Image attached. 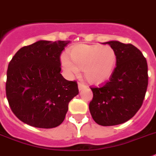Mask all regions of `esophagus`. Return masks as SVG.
I'll list each match as a JSON object with an SVG mask.
<instances>
[{
  "label": "esophagus",
  "instance_id": "esophagus-1",
  "mask_svg": "<svg viewBox=\"0 0 156 156\" xmlns=\"http://www.w3.org/2000/svg\"><path fill=\"white\" fill-rule=\"evenodd\" d=\"M86 87H87V86H86L85 84H83V83H78V88H79L80 91L84 89V88H86Z\"/></svg>",
  "mask_w": 156,
  "mask_h": 156
}]
</instances>
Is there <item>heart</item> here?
I'll return each mask as SVG.
<instances>
[{"mask_svg": "<svg viewBox=\"0 0 156 156\" xmlns=\"http://www.w3.org/2000/svg\"><path fill=\"white\" fill-rule=\"evenodd\" d=\"M64 69L69 75H76L83 69V75L91 83H101L108 80L115 71L117 56L109 45L78 44L69 51V58L61 59Z\"/></svg>", "mask_w": 156, "mask_h": 156, "instance_id": "obj_1", "label": "heart"}]
</instances>
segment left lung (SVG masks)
Listing matches in <instances>:
<instances>
[{"mask_svg":"<svg viewBox=\"0 0 156 156\" xmlns=\"http://www.w3.org/2000/svg\"><path fill=\"white\" fill-rule=\"evenodd\" d=\"M103 44L115 49L116 67L104 84L91 87L93 98L89 110L99 125H118L129 120L142 106L148 84L147 64L142 52L131 44L116 41Z\"/></svg>","mask_w":156,"mask_h":156,"instance_id":"8db88e82","label":"left lung"}]
</instances>
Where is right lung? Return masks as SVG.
<instances>
[{"mask_svg": "<svg viewBox=\"0 0 156 156\" xmlns=\"http://www.w3.org/2000/svg\"><path fill=\"white\" fill-rule=\"evenodd\" d=\"M69 41H39L17 51L9 64L6 96L18 119L52 128L64 121L69 103L79 93L76 81L60 74V54Z\"/></svg>", "mask_w": 156, "mask_h": 156, "instance_id": "obj_1", "label": "right lung"}]
</instances>
